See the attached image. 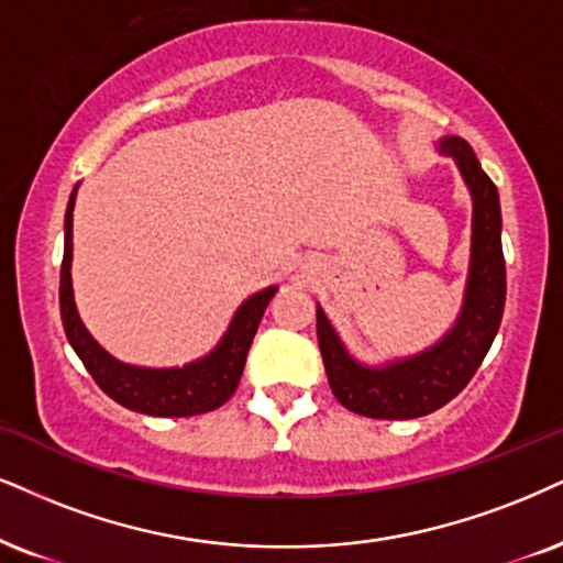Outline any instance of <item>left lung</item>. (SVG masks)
<instances>
[{"instance_id":"8db88e82","label":"left lung","mask_w":563,"mask_h":563,"mask_svg":"<svg viewBox=\"0 0 563 563\" xmlns=\"http://www.w3.org/2000/svg\"><path fill=\"white\" fill-rule=\"evenodd\" d=\"M441 151L454 158L473 192V261L462 316L454 329L418 357L386 367H365L346 355L323 310L318 308L316 313L318 346L331 391L339 405L365 418L412 420L435 412L473 380L501 325L506 263L498 190L467 141L443 137Z\"/></svg>"}]
</instances>
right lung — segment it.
Returning <instances> with one entry per match:
<instances>
[{
	"label": "right lung",
	"instance_id": "right-lung-1",
	"mask_svg": "<svg viewBox=\"0 0 563 563\" xmlns=\"http://www.w3.org/2000/svg\"><path fill=\"white\" fill-rule=\"evenodd\" d=\"M73 208L75 190L69 196L65 213V258L59 274V310L65 323L67 342L78 352L86 371L93 376L103 394H109L122 407L135 409L156 418H190V415L211 412L232 397L245 367L247 350L253 344L255 331L266 313L276 287L263 289L242 305L232 325L211 355L185 367L169 371H151V367L124 365L103 352L96 339L82 325L73 300V279H69V261H73Z\"/></svg>",
	"mask_w": 563,
	"mask_h": 563
}]
</instances>
